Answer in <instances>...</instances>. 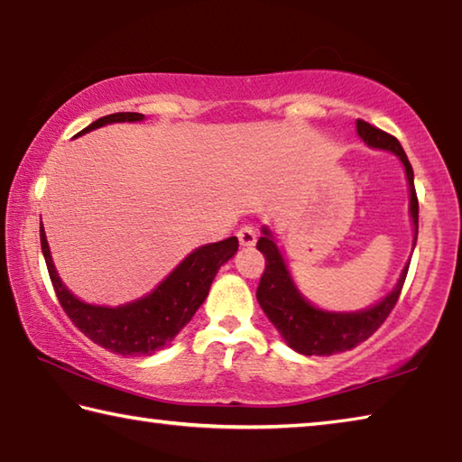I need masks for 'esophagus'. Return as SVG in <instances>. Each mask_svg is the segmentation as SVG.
<instances>
[{
	"instance_id": "34e87169",
	"label": "esophagus",
	"mask_w": 462,
	"mask_h": 462,
	"mask_svg": "<svg viewBox=\"0 0 462 462\" xmlns=\"http://www.w3.org/2000/svg\"><path fill=\"white\" fill-rule=\"evenodd\" d=\"M236 236H238L240 246H245V248H253V246H254L256 232H254L253 228H250V226H245V228H240Z\"/></svg>"
}]
</instances>
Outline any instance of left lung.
Segmentation results:
<instances>
[{"instance_id":"left-lung-1","label":"left lung","mask_w":462,"mask_h":462,"mask_svg":"<svg viewBox=\"0 0 462 462\" xmlns=\"http://www.w3.org/2000/svg\"><path fill=\"white\" fill-rule=\"evenodd\" d=\"M356 134L366 146L379 148L395 154L405 171L410 189V220L413 226V248L418 240V198L416 187H413V169L403 152L400 140L389 136L387 132L371 126L363 120H356ZM263 236L256 242L261 250L267 269H264L259 289H256V300L271 324L277 328L281 338L285 340L289 348L306 356H328L344 350L355 348L356 344L369 338L377 328L385 322L389 311L393 310L397 297L402 293L405 275H408L410 261L405 263L400 279L395 287L373 306L356 311H332L322 310L311 303L293 281L291 271L275 240V234L269 226L261 228Z\"/></svg>"}]
</instances>
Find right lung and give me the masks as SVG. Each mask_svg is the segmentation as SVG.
<instances>
[{
	"label": "right lung",
	"instance_id": "1",
	"mask_svg": "<svg viewBox=\"0 0 462 462\" xmlns=\"http://www.w3.org/2000/svg\"><path fill=\"white\" fill-rule=\"evenodd\" d=\"M122 122H144V114H109L89 124L79 134ZM41 246L46 269L62 310L71 322L99 346L122 356H151L175 338L189 324L195 311L206 301L217 269L238 250V238L230 236L191 250L151 293L122 306H96L77 297L54 267L49 240L41 222Z\"/></svg>",
	"mask_w": 462,
	"mask_h": 462
}]
</instances>
